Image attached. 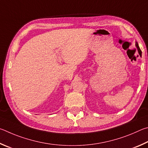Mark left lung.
<instances>
[{
	"instance_id": "8db88e82",
	"label": "left lung",
	"mask_w": 148,
	"mask_h": 148,
	"mask_svg": "<svg viewBox=\"0 0 148 148\" xmlns=\"http://www.w3.org/2000/svg\"><path fill=\"white\" fill-rule=\"evenodd\" d=\"M136 46L137 49H138V53H139V54H140V56H142V51H141V50H140V49L139 46H138V43H137V42H136Z\"/></svg>"
}]
</instances>
